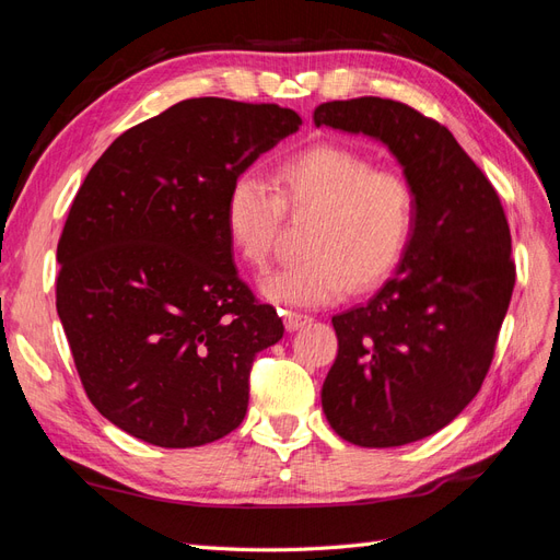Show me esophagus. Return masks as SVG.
Listing matches in <instances>:
<instances>
[{
  "mask_svg": "<svg viewBox=\"0 0 560 560\" xmlns=\"http://www.w3.org/2000/svg\"><path fill=\"white\" fill-rule=\"evenodd\" d=\"M281 316H283V326H285V330H289V332H295L300 328H305L307 324H312V316L298 314V312H291V310L281 312Z\"/></svg>",
  "mask_w": 560,
  "mask_h": 560,
  "instance_id": "obj_1",
  "label": "esophagus"
}]
</instances>
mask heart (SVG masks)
I'll return each instance as SVG.
<instances>
[{
	"instance_id": "heart-1",
	"label": "heart",
	"mask_w": 560,
	"mask_h": 560,
	"mask_svg": "<svg viewBox=\"0 0 560 560\" xmlns=\"http://www.w3.org/2000/svg\"><path fill=\"white\" fill-rule=\"evenodd\" d=\"M314 218L307 258L271 271L260 295L281 307H326L349 289L363 293L392 277L415 225V195L406 178L373 168L340 145H314L277 168V191L260 175L238 173L225 199V232L246 265L262 269L283 225Z\"/></svg>"
}]
</instances>
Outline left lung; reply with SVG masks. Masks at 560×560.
<instances>
[{
	"instance_id": "8db88e82",
	"label": "left lung",
	"mask_w": 560,
	"mask_h": 560,
	"mask_svg": "<svg viewBox=\"0 0 560 560\" xmlns=\"http://www.w3.org/2000/svg\"><path fill=\"white\" fill-rule=\"evenodd\" d=\"M314 124L382 142L415 195L396 275L365 305L332 316L338 357L324 415L361 448L427 439L481 389L509 310L516 269L500 197L445 126L404 103H322Z\"/></svg>"
}]
</instances>
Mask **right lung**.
I'll return each mask as SVG.
<instances>
[{
    "instance_id": "add662e5",
    "label": "right lung",
    "mask_w": 560,
    "mask_h": 560,
    "mask_svg": "<svg viewBox=\"0 0 560 560\" xmlns=\"http://www.w3.org/2000/svg\"><path fill=\"white\" fill-rule=\"evenodd\" d=\"M298 112L191 98L121 133L89 171L58 242L56 307L103 418L159 448L228 436L258 351L283 338L238 279L232 180L300 129Z\"/></svg>"
}]
</instances>
